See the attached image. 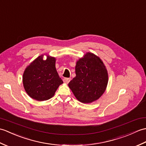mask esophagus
I'll return each mask as SVG.
<instances>
[{
    "instance_id": "1",
    "label": "esophagus",
    "mask_w": 146,
    "mask_h": 146,
    "mask_svg": "<svg viewBox=\"0 0 146 146\" xmlns=\"http://www.w3.org/2000/svg\"><path fill=\"white\" fill-rule=\"evenodd\" d=\"M70 78H64V79H63L64 82L66 83V84H68V83H69V82H70Z\"/></svg>"
}]
</instances>
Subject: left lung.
Segmentation results:
<instances>
[{
	"mask_svg": "<svg viewBox=\"0 0 146 146\" xmlns=\"http://www.w3.org/2000/svg\"><path fill=\"white\" fill-rule=\"evenodd\" d=\"M76 74L68 86L79 101L91 103L105 92L108 83V70L95 54L87 52L77 60Z\"/></svg>",
	"mask_w": 146,
	"mask_h": 146,
	"instance_id": "1",
	"label": "left lung"
}]
</instances>
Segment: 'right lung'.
<instances>
[{
    "label": "right lung",
    "mask_w": 146,
    "mask_h": 146,
    "mask_svg": "<svg viewBox=\"0 0 146 146\" xmlns=\"http://www.w3.org/2000/svg\"><path fill=\"white\" fill-rule=\"evenodd\" d=\"M38 56L25 69L22 77L23 85L27 94L38 101L50 99L63 83L56 68V58L46 55Z\"/></svg>",
    "instance_id": "right-lung-1"
}]
</instances>
